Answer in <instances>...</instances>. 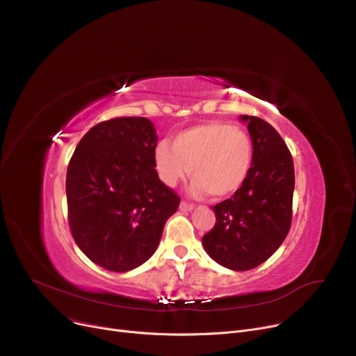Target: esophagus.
<instances>
[{"label":"esophagus","mask_w":356,"mask_h":356,"mask_svg":"<svg viewBox=\"0 0 356 356\" xmlns=\"http://www.w3.org/2000/svg\"><path fill=\"white\" fill-rule=\"evenodd\" d=\"M193 208H195V204L186 202V200H181V203H180V211L181 212H191V211H193Z\"/></svg>","instance_id":"obj_1"}]
</instances>
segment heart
<instances>
[{"label":"heart","mask_w":356,"mask_h":356,"mask_svg":"<svg viewBox=\"0 0 356 356\" xmlns=\"http://www.w3.org/2000/svg\"><path fill=\"white\" fill-rule=\"evenodd\" d=\"M254 161L252 140L245 129L225 122L199 124L184 129L156 149L161 181L176 186L189 173L196 195L216 199L234 195L248 179Z\"/></svg>","instance_id":"obj_1"}]
</instances>
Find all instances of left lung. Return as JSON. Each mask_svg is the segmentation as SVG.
<instances>
[{
  "instance_id": "1",
  "label": "left lung",
  "mask_w": 356,
  "mask_h": 356,
  "mask_svg": "<svg viewBox=\"0 0 356 356\" xmlns=\"http://www.w3.org/2000/svg\"><path fill=\"white\" fill-rule=\"evenodd\" d=\"M248 122L254 161L248 179L232 197L212 207L216 222L202 244L218 264L247 271L267 261L283 244L293 216L294 165L290 149L273 125Z\"/></svg>"
}]
</instances>
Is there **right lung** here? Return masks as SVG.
<instances>
[{"label":"right lung","mask_w":356,"mask_h":356,"mask_svg":"<svg viewBox=\"0 0 356 356\" xmlns=\"http://www.w3.org/2000/svg\"><path fill=\"white\" fill-rule=\"evenodd\" d=\"M157 134L143 117L92 127L67 165L72 236L99 267L125 273L154 254L180 197L156 172Z\"/></svg>","instance_id":"1"}]
</instances>
